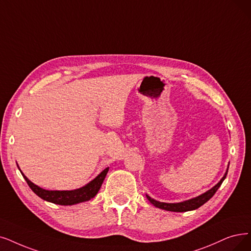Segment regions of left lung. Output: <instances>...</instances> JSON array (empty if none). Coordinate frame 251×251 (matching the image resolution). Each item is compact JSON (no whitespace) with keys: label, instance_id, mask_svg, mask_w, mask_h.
Wrapping results in <instances>:
<instances>
[{"label":"left lung","instance_id":"8db88e82","mask_svg":"<svg viewBox=\"0 0 251 251\" xmlns=\"http://www.w3.org/2000/svg\"><path fill=\"white\" fill-rule=\"evenodd\" d=\"M228 166L226 168V171L224 175V177L219 180V182L217 184H215L211 189L207 190L206 193L200 195L196 198L186 200V201L180 202V203H164V202H159L156 201V200L150 198L148 195H146V198L148 199V201L151 203L153 206H155L156 208L163 209V210H167V211H173V212H185V211H192V210H196L199 207H201L202 205H204L206 202H208L210 199H211L214 194L217 192V189L219 188V186L222 185V183L224 182V180L226 177L227 174V170H228Z\"/></svg>","mask_w":251,"mask_h":251}]
</instances>
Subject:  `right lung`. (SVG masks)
I'll use <instances>...</instances> for the list:
<instances>
[{
  "mask_svg": "<svg viewBox=\"0 0 251 251\" xmlns=\"http://www.w3.org/2000/svg\"><path fill=\"white\" fill-rule=\"evenodd\" d=\"M18 167V165H17ZM19 169V167H18ZM21 171V169H19ZM109 171V168H106L105 170L100 173L95 179H93L92 181H89L87 184L84 186L77 188V189H72V190H48L44 189L42 187H40L33 183L31 180H28V178L21 171L22 175L25 179L26 183L28 186L31 187L33 192L41 199L45 200L47 202L57 204V205H63V206H68V205H75L79 204L82 202L89 201V200L93 199L100 190L102 186V183L104 181V179Z\"/></svg>",
  "mask_w": 251,
  "mask_h": 251,
  "instance_id": "add662e5",
  "label": "right lung"
}]
</instances>
